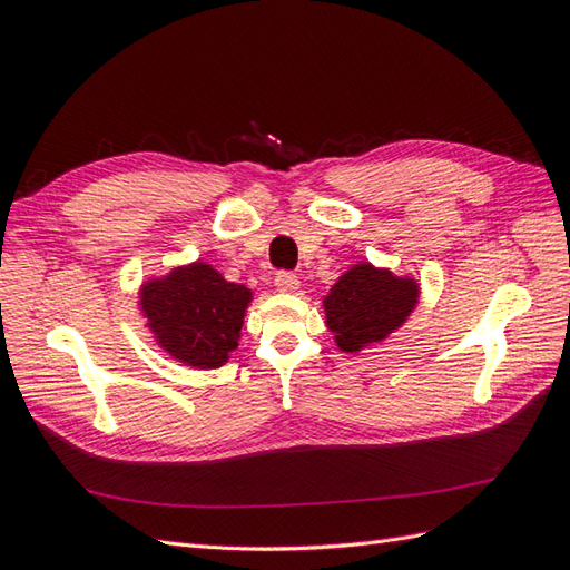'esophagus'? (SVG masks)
<instances>
[{
    "instance_id": "obj_1",
    "label": "esophagus",
    "mask_w": 570,
    "mask_h": 570,
    "mask_svg": "<svg viewBox=\"0 0 570 570\" xmlns=\"http://www.w3.org/2000/svg\"><path fill=\"white\" fill-rule=\"evenodd\" d=\"M275 287H278L281 292H297V289H299L297 273L281 271L278 275H275Z\"/></svg>"
}]
</instances>
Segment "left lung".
Instances as JSON below:
<instances>
[{
	"instance_id": "left-lung-1",
	"label": "left lung",
	"mask_w": 570,
	"mask_h": 570,
	"mask_svg": "<svg viewBox=\"0 0 570 570\" xmlns=\"http://www.w3.org/2000/svg\"><path fill=\"white\" fill-rule=\"evenodd\" d=\"M419 295L413 278H400L387 268L361 262L340 275L331 295L323 299L327 331L335 335L342 352H361L404 325Z\"/></svg>"
}]
</instances>
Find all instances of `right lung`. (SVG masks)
I'll return each instance as SVG.
<instances>
[{
    "instance_id": "right-lung-1",
    "label": "right lung",
    "mask_w": 570,
    "mask_h": 570,
    "mask_svg": "<svg viewBox=\"0 0 570 570\" xmlns=\"http://www.w3.org/2000/svg\"><path fill=\"white\" fill-rule=\"evenodd\" d=\"M252 289L206 262L178 266L140 289V308L159 347L193 368H220L237 350Z\"/></svg>"
}]
</instances>
